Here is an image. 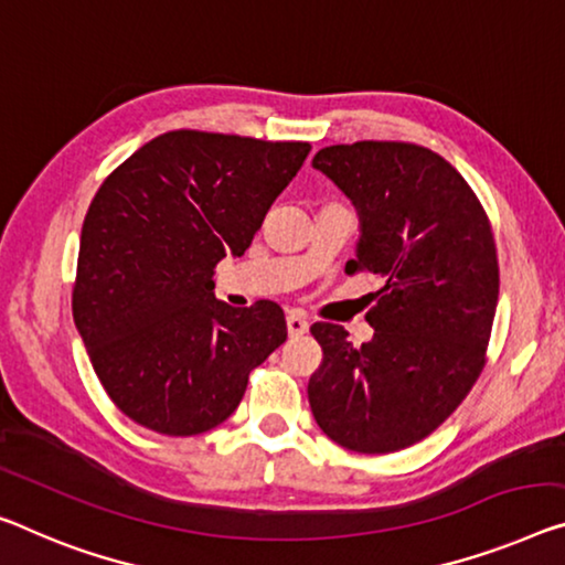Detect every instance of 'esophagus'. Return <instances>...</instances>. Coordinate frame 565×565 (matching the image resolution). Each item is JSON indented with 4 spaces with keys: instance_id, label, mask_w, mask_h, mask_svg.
<instances>
[{
    "instance_id": "34e87169",
    "label": "esophagus",
    "mask_w": 565,
    "mask_h": 565,
    "mask_svg": "<svg viewBox=\"0 0 565 565\" xmlns=\"http://www.w3.org/2000/svg\"><path fill=\"white\" fill-rule=\"evenodd\" d=\"M308 328H310V323L306 320V316H302V312H298V310H292L288 316V333L290 335H302V333H308Z\"/></svg>"
}]
</instances>
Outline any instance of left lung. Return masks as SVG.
I'll return each instance as SVG.
<instances>
[{
    "label": "left lung",
    "instance_id": "8db88e82",
    "mask_svg": "<svg viewBox=\"0 0 565 565\" xmlns=\"http://www.w3.org/2000/svg\"><path fill=\"white\" fill-rule=\"evenodd\" d=\"M323 171L359 212L361 237L345 273H371L369 343L341 326L310 333L323 363L308 402L335 445L361 455L412 447L452 414L484 366L500 270L488 214L452 163L424 146H326Z\"/></svg>",
    "mask_w": 565,
    "mask_h": 565
}]
</instances>
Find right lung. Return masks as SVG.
I'll return each mask as SVG.
<instances>
[{
    "mask_svg": "<svg viewBox=\"0 0 565 565\" xmlns=\"http://www.w3.org/2000/svg\"><path fill=\"white\" fill-rule=\"evenodd\" d=\"M310 143L204 131L156 136L103 181L85 214L73 318L113 404L169 437L222 424L249 371L288 338L282 308L214 298Z\"/></svg>",
    "mask_w": 565,
    "mask_h": 565,
    "instance_id": "1",
    "label": "right lung"
}]
</instances>
